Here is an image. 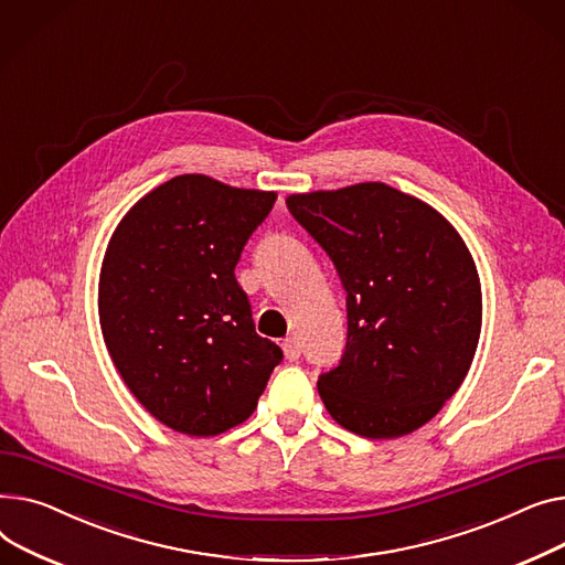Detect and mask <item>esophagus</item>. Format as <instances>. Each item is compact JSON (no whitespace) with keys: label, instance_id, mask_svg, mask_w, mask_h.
I'll list each match as a JSON object with an SVG mask.
<instances>
[{"label":"esophagus","instance_id":"1","mask_svg":"<svg viewBox=\"0 0 565 565\" xmlns=\"http://www.w3.org/2000/svg\"><path fill=\"white\" fill-rule=\"evenodd\" d=\"M301 344H298V340L296 338H287L285 342H282V353H285V358L287 360H298L301 358Z\"/></svg>","mask_w":565,"mask_h":565}]
</instances>
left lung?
Returning <instances> with one entry per match:
<instances>
[{
  "label": "left lung",
  "mask_w": 565,
  "mask_h": 565,
  "mask_svg": "<svg viewBox=\"0 0 565 565\" xmlns=\"http://www.w3.org/2000/svg\"><path fill=\"white\" fill-rule=\"evenodd\" d=\"M291 216L333 259L347 291V351L319 379L340 426L402 438L466 381L481 335V280L458 230L383 182L287 195Z\"/></svg>",
  "instance_id": "1"
}]
</instances>
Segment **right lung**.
<instances>
[{
    "instance_id": "add662e5",
    "label": "right lung",
    "mask_w": 565,
    "mask_h": 565,
    "mask_svg": "<svg viewBox=\"0 0 565 565\" xmlns=\"http://www.w3.org/2000/svg\"><path fill=\"white\" fill-rule=\"evenodd\" d=\"M276 198L178 175L131 205L107 244L97 282L105 344L129 392L178 434L210 438L246 422L282 360L255 333L235 278Z\"/></svg>"
}]
</instances>
